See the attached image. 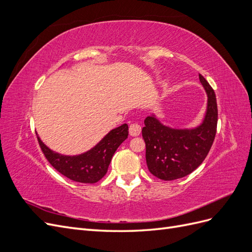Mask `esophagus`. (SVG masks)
I'll use <instances>...</instances> for the list:
<instances>
[{
  "label": "esophagus",
  "mask_w": 252,
  "mask_h": 252,
  "mask_svg": "<svg viewBox=\"0 0 252 252\" xmlns=\"http://www.w3.org/2000/svg\"><path fill=\"white\" fill-rule=\"evenodd\" d=\"M141 126L138 124H131L129 126V133L132 136H138L141 134Z\"/></svg>",
  "instance_id": "obj_1"
}]
</instances>
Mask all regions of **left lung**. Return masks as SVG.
<instances>
[{"mask_svg":"<svg viewBox=\"0 0 252 252\" xmlns=\"http://www.w3.org/2000/svg\"><path fill=\"white\" fill-rule=\"evenodd\" d=\"M200 81L208 95L203 123L192 129H173L155 116L147 117L142 129L146 144V163L155 177L172 181L186 177L199 167L212 146L217 133L218 105L215 90L202 74Z\"/></svg>","mask_w":252,"mask_h":252,"instance_id":"obj_1","label":"left lung"}]
</instances>
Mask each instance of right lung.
<instances>
[{"label":"right lung","instance_id":"right-lung-1","mask_svg":"<svg viewBox=\"0 0 252 252\" xmlns=\"http://www.w3.org/2000/svg\"><path fill=\"white\" fill-rule=\"evenodd\" d=\"M128 136V125L123 124L106 134L95 146L79 156H63L52 151L37 136L45 158L51 166L66 178L79 183L94 184L108 170L114 152Z\"/></svg>","mask_w":252,"mask_h":252}]
</instances>
